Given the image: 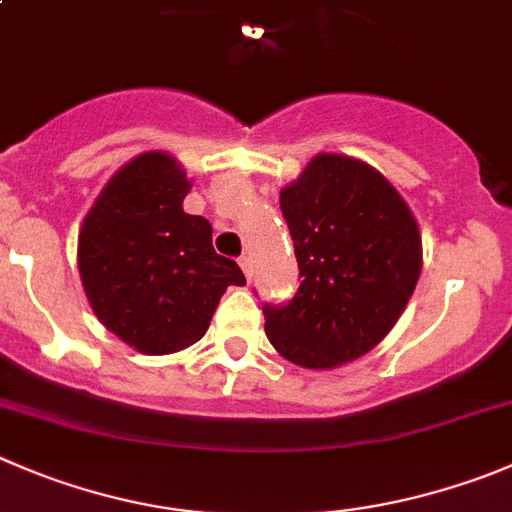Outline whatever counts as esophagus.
Here are the masks:
<instances>
[{"label":"esophagus","mask_w":512,"mask_h":512,"mask_svg":"<svg viewBox=\"0 0 512 512\" xmlns=\"http://www.w3.org/2000/svg\"><path fill=\"white\" fill-rule=\"evenodd\" d=\"M241 269H243V274H246V279L251 281L253 279V259H251V256H243Z\"/></svg>","instance_id":"obj_1"}]
</instances>
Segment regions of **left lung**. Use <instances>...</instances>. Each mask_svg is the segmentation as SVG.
I'll return each instance as SVG.
<instances>
[{
	"mask_svg": "<svg viewBox=\"0 0 512 512\" xmlns=\"http://www.w3.org/2000/svg\"><path fill=\"white\" fill-rule=\"evenodd\" d=\"M301 286L264 306L266 337L304 369H337L397 324L422 271L420 226L397 188L364 160L319 153L281 188Z\"/></svg>",
	"mask_w": 512,
	"mask_h": 512,
	"instance_id": "left-lung-1",
	"label": "left lung"
}]
</instances>
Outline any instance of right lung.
Listing matches in <instances>:
<instances>
[{
    "label": "right lung",
    "mask_w": 512,
    "mask_h": 512,
    "mask_svg": "<svg viewBox=\"0 0 512 512\" xmlns=\"http://www.w3.org/2000/svg\"><path fill=\"white\" fill-rule=\"evenodd\" d=\"M186 168L148 150L115 170L77 236L82 289L105 329L158 357L196 344L228 286H243L236 261L213 248V228L183 211Z\"/></svg>",
    "instance_id": "add662e5"
}]
</instances>
